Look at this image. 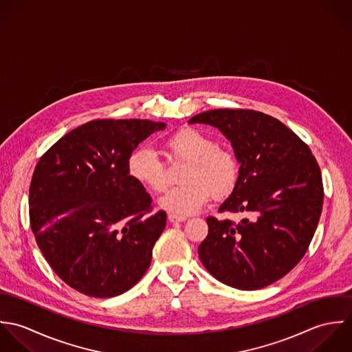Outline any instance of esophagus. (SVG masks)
<instances>
[{"mask_svg": "<svg viewBox=\"0 0 352 352\" xmlns=\"http://www.w3.org/2000/svg\"><path fill=\"white\" fill-rule=\"evenodd\" d=\"M168 219L169 222L175 223V222H184L187 219V217H183V215H176V214H169L168 215Z\"/></svg>", "mask_w": 352, "mask_h": 352, "instance_id": "1", "label": "esophagus"}]
</instances>
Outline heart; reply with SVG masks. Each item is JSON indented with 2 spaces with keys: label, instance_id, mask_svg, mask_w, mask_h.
<instances>
[{
  "label": "heart",
  "instance_id": "1",
  "mask_svg": "<svg viewBox=\"0 0 352 352\" xmlns=\"http://www.w3.org/2000/svg\"><path fill=\"white\" fill-rule=\"evenodd\" d=\"M165 146L170 158L184 160L182 186L172 188L160 206L173 214L197 212L214 194L228 195L239 179V161L229 149L215 146L211 137L197 129L187 127L172 134ZM127 170L133 180L153 192H164L168 187L164 161L151 146H140L127 161Z\"/></svg>",
  "mask_w": 352,
  "mask_h": 352
}]
</instances>
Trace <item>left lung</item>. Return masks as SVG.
Segmentation results:
<instances>
[{"label":"left lung","mask_w":352,"mask_h":352,"mask_svg":"<svg viewBox=\"0 0 352 352\" xmlns=\"http://www.w3.org/2000/svg\"><path fill=\"white\" fill-rule=\"evenodd\" d=\"M188 123L217 127L240 162L234 190L218 211L241 219L207 217L201 263L230 287L263 289L290 272L309 248L324 201L320 166L296 133L258 111L211 109Z\"/></svg>","instance_id":"obj_1"}]
</instances>
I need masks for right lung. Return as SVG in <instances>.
I'll use <instances>...</instances> for the list:
<instances>
[{"instance_id": "1", "label": "right lung", "mask_w": 352, "mask_h": 352, "mask_svg": "<svg viewBox=\"0 0 352 352\" xmlns=\"http://www.w3.org/2000/svg\"><path fill=\"white\" fill-rule=\"evenodd\" d=\"M165 123L141 119L88 122L56 141L34 170L30 222L54 272L95 298L116 297L148 271L166 223L153 212L127 161Z\"/></svg>"}]
</instances>
